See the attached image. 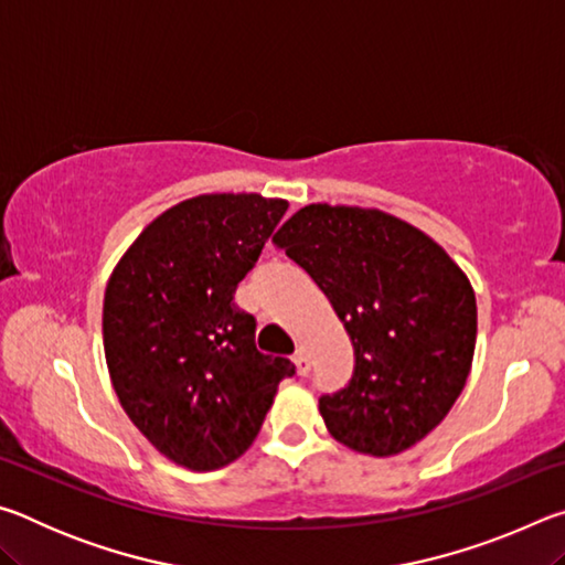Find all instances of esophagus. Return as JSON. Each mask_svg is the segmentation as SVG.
Listing matches in <instances>:
<instances>
[{"mask_svg": "<svg viewBox=\"0 0 565 565\" xmlns=\"http://www.w3.org/2000/svg\"><path fill=\"white\" fill-rule=\"evenodd\" d=\"M294 366H296V374H299V376H306V374H309V369H311L309 353H306L303 349L296 351V353H294Z\"/></svg>", "mask_w": 565, "mask_h": 565, "instance_id": "34e87169", "label": "esophagus"}]
</instances>
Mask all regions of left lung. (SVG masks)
<instances>
[{
  "mask_svg": "<svg viewBox=\"0 0 565 565\" xmlns=\"http://www.w3.org/2000/svg\"><path fill=\"white\" fill-rule=\"evenodd\" d=\"M271 242L317 281L351 339L349 386L319 398L329 434L379 458L431 434L473 363L476 294L461 266L381 209L309 204Z\"/></svg>",
  "mask_w": 565,
  "mask_h": 565,
  "instance_id": "1",
  "label": "left lung"
}]
</instances>
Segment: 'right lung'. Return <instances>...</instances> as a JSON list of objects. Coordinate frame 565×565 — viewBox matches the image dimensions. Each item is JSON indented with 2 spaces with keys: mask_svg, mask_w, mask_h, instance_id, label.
Returning <instances> with one entry per match:
<instances>
[{
  "mask_svg": "<svg viewBox=\"0 0 565 565\" xmlns=\"http://www.w3.org/2000/svg\"><path fill=\"white\" fill-rule=\"evenodd\" d=\"M289 209L262 194H202L159 214L104 291L111 386L131 424L171 463L216 471L264 424L294 363L256 351L234 291Z\"/></svg>",
  "mask_w": 565,
  "mask_h": 565,
  "instance_id": "add662e5",
  "label": "right lung"
}]
</instances>
